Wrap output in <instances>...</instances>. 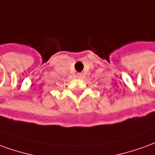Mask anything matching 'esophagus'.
Returning <instances> with one entry per match:
<instances>
[{
  "label": "esophagus",
  "mask_w": 155,
  "mask_h": 155,
  "mask_svg": "<svg viewBox=\"0 0 155 155\" xmlns=\"http://www.w3.org/2000/svg\"><path fill=\"white\" fill-rule=\"evenodd\" d=\"M77 75H78V77L81 78V77H82V76H83V74H82V73H79V74H78Z\"/></svg>",
  "instance_id": "esophagus-1"
}]
</instances>
